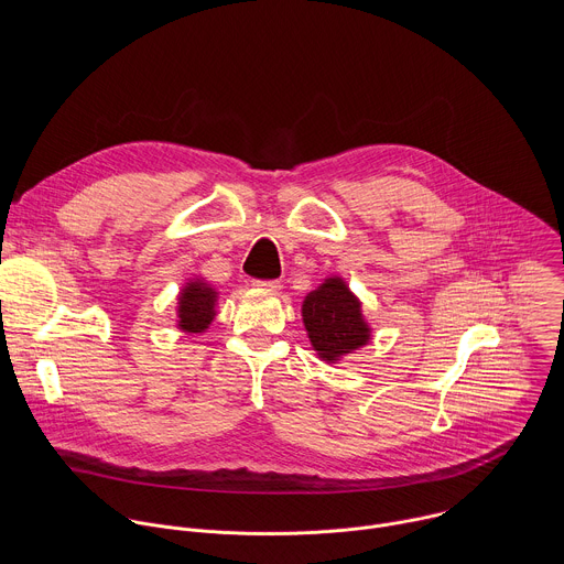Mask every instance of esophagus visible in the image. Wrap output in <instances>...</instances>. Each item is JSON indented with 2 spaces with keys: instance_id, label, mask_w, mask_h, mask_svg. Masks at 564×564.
<instances>
[{
  "instance_id": "1",
  "label": "esophagus",
  "mask_w": 564,
  "mask_h": 564,
  "mask_svg": "<svg viewBox=\"0 0 564 564\" xmlns=\"http://www.w3.org/2000/svg\"><path fill=\"white\" fill-rule=\"evenodd\" d=\"M254 288H259L263 292H279L281 283L279 281H254Z\"/></svg>"
}]
</instances>
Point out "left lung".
I'll list each match as a JSON object with an SVG mask.
<instances>
[{"label": "left lung", "mask_w": 564, "mask_h": 564, "mask_svg": "<svg viewBox=\"0 0 564 564\" xmlns=\"http://www.w3.org/2000/svg\"><path fill=\"white\" fill-rule=\"evenodd\" d=\"M301 316L312 350L326 364H339L372 339L361 301L341 276H328L312 290L303 299Z\"/></svg>", "instance_id": "left-lung-1"}]
</instances>
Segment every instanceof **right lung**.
I'll return each instance as SVG.
<instances>
[{"instance_id": "1", "label": "right lung", "mask_w": 564, "mask_h": 564, "mask_svg": "<svg viewBox=\"0 0 564 564\" xmlns=\"http://www.w3.org/2000/svg\"><path fill=\"white\" fill-rule=\"evenodd\" d=\"M218 290L205 279H187L176 299V328L185 335H203L216 318Z\"/></svg>"}]
</instances>
